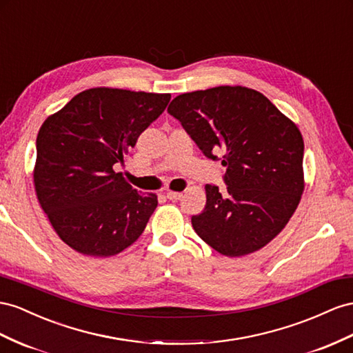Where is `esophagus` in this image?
Wrapping results in <instances>:
<instances>
[{"label": "esophagus", "mask_w": 353, "mask_h": 353, "mask_svg": "<svg viewBox=\"0 0 353 353\" xmlns=\"http://www.w3.org/2000/svg\"><path fill=\"white\" fill-rule=\"evenodd\" d=\"M166 197L169 200H172V202H176V200H179L181 197H183V193H178V192H168L166 193Z\"/></svg>", "instance_id": "obj_1"}]
</instances>
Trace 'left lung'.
I'll return each mask as SVG.
<instances>
[{
  "label": "left lung",
  "instance_id": "1",
  "mask_svg": "<svg viewBox=\"0 0 353 353\" xmlns=\"http://www.w3.org/2000/svg\"><path fill=\"white\" fill-rule=\"evenodd\" d=\"M168 112L199 150L225 166L192 216L199 237L227 256L251 254L287 225L303 193L301 133L263 93L220 85L176 97ZM218 154H221L220 158Z\"/></svg>",
  "mask_w": 353,
  "mask_h": 353
}]
</instances>
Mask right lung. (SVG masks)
I'll return each mask as SVG.
<instances>
[{
  "label": "right lung",
  "instance_id": "right-lung-1",
  "mask_svg": "<svg viewBox=\"0 0 353 353\" xmlns=\"http://www.w3.org/2000/svg\"><path fill=\"white\" fill-rule=\"evenodd\" d=\"M169 101V93L89 89L43 123L35 192L54 232L72 250L116 255L144 232L157 196L139 194L114 169Z\"/></svg>",
  "mask_w": 353,
  "mask_h": 353
}]
</instances>
